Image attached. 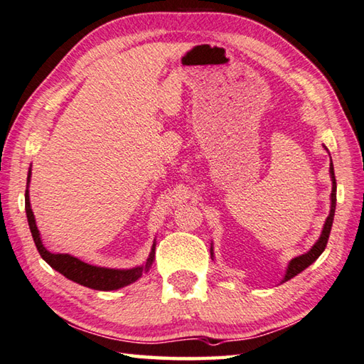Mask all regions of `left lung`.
I'll return each mask as SVG.
<instances>
[{"mask_svg":"<svg viewBox=\"0 0 364 364\" xmlns=\"http://www.w3.org/2000/svg\"><path fill=\"white\" fill-rule=\"evenodd\" d=\"M330 173H331V181H333V191H331V211H330V216L326 218L325 220V225H323V230L322 235H320V238L317 243L312 246L311 251L308 254H303L300 257H296L290 262V265L287 268V274L284 277V282L291 279V277L296 276L298 273H301L303 269L308 268L311 263H314L318 255L325 251L326 243H328V238H330V232H331V225H333V219H334V210H336V178H334V168H333V162L330 164Z\"/></svg>","mask_w":364,"mask_h":364,"instance_id":"8db88e82","label":"left lung"}]
</instances>
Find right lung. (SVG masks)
<instances>
[{
    "label": "right lung",
    "instance_id": "obj_1",
    "mask_svg": "<svg viewBox=\"0 0 364 364\" xmlns=\"http://www.w3.org/2000/svg\"><path fill=\"white\" fill-rule=\"evenodd\" d=\"M30 176H31V170L28 172V180H26V191H25V210H26V218H28V224H30V230L33 235L34 245L38 247V251L41 254V257L44 259L50 267L56 272L61 273L63 276H66L68 279L74 281L80 286L95 289V290H117L119 287L129 286V284L135 282L141 276L144 272H148L149 265L154 259V246L151 255L146 262L145 267H139V268H132V269H109V268H99V267H92L85 263L82 260H78L73 255L69 254H52L48 252L44 247L39 237V230L36 227V219L33 215L31 205H30V194H28V186H30Z\"/></svg>",
    "mask_w": 364,
    "mask_h": 364
}]
</instances>
